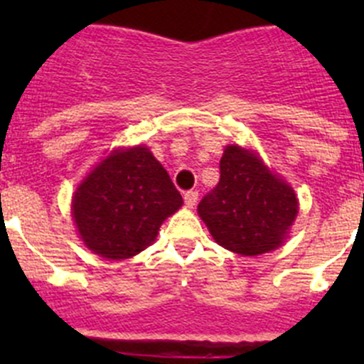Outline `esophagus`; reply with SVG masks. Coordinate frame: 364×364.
Listing matches in <instances>:
<instances>
[{"mask_svg": "<svg viewBox=\"0 0 364 364\" xmlns=\"http://www.w3.org/2000/svg\"><path fill=\"white\" fill-rule=\"evenodd\" d=\"M183 199H185V204L188 208H193L197 204V200H199V193H197V190H188V192H185Z\"/></svg>", "mask_w": 364, "mask_h": 364, "instance_id": "esophagus-1", "label": "esophagus"}]
</instances>
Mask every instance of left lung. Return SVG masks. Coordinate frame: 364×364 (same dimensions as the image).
Masks as SVG:
<instances>
[{
	"mask_svg": "<svg viewBox=\"0 0 364 364\" xmlns=\"http://www.w3.org/2000/svg\"><path fill=\"white\" fill-rule=\"evenodd\" d=\"M199 216L218 245L240 255L280 247L296 220V193L252 151L227 146L220 181L199 203Z\"/></svg>",
	"mask_w": 364,
	"mask_h": 364,
	"instance_id": "1",
	"label": "left lung"
}]
</instances>
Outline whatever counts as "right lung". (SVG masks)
Here are the masks:
<instances>
[{"label": "right lung", "instance_id": "right-lung-1", "mask_svg": "<svg viewBox=\"0 0 364 364\" xmlns=\"http://www.w3.org/2000/svg\"><path fill=\"white\" fill-rule=\"evenodd\" d=\"M183 204L167 171L144 146L117 149L77 188L72 213L90 250L105 259L137 255Z\"/></svg>", "mask_w": 364, "mask_h": 364}]
</instances>
